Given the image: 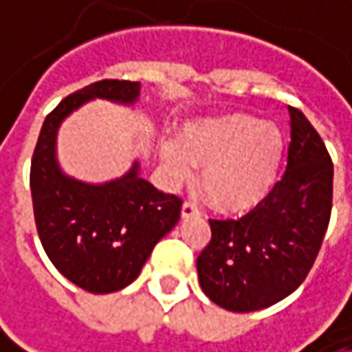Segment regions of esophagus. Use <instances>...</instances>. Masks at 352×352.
Returning a JSON list of instances; mask_svg holds the SVG:
<instances>
[{"label": "esophagus", "mask_w": 352, "mask_h": 352, "mask_svg": "<svg viewBox=\"0 0 352 352\" xmlns=\"http://www.w3.org/2000/svg\"><path fill=\"white\" fill-rule=\"evenodd\" d=\"M194 216H200L198 206L192 204V202H184L182 204V218H194Z\"/></svg>", "instance_id": "esophagus-1"}]
</instances>
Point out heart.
Segmentation results:
<instances>
[{
	"label": "heart",
	"instance_id": "1",
	"mask_svg": "<svg viewBox=\"0 0 352 352\" xmlns=\"http://www.w3.org/2000/svg\"><path fill=\"white\" fill-rule=\"evenodd\" d=\"M280 130L250 113H220L188 120L180 136L160 142V160L174 182L200 166L198 184L208 202L239 212L258 204L272 188L283 162Z\"/></svg>",
	"mask_w": 352,
	"mask_h": 352
}]
</instances>
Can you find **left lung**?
<instances>
[{
    "label": "left lung",
    "mask_w": 352,
    "mask_h": 352,
    "mask_svg": "<svg viewBox=\"0 0 352 352\" xmlns=\"http://www.w3.org/2000/svg\"><path fill=\"white\" fill-rule=\"evenodd\" d=\"M283 178L242 218L210 220L196 268L204 294L232 313L261 311L300 287L313 268L333 208V162L307 116L289 106Z\"/></svg>",
    "instance_id": "left-lung-1"
}]
</instances>
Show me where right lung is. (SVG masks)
<instances>
[{"label": "right lung", "mask_w": 352, "mask_h": 352, "mask_svg": "<svg viewBox=\"0 0 352 352\" xmlns=\"http://www.w3.org/2000/svg\"><path fill=\"white\" fill-rule=\"evenodd\" d=\"M140 82L102 80L69 94L47 113L32 158L30 186L41 246L76 287L106 294L138 278L156 242L180 220L182 200L140 176V162L106 184L65 176L56 158L63 120L94 98L134 104Z\"/></svg>", "instance_id": "1"}]
</instances>
